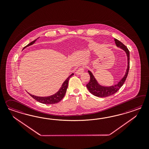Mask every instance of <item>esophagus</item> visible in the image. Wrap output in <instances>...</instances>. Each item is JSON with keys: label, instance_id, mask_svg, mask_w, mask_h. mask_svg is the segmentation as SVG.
I'll use <instances>...</instances> for the list:
<instances>
[{"label": "esophagus", "instance_id": "obj_1", "mask_svg": "<svg viewBox=\"0 0 149 149\" xmlns=\"http://www.w3.org/2000/svg\"><path fill=\"white\" fill-rule=\"evenodd\" d=\"M84 72V69L82 68V67H81V68H79L77 70V71L75 72V74L77 75H80L81 74H82Z\"/></svg>", "mask_w": 149, "mask_h": 149}]
</instances>
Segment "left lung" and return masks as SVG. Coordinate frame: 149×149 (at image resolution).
Listing matches in <instances>:
<instances>
[{"label": "left lung", "instance_id": "obj_1", "mask_svg": "<svg viewBox=\"0 0 149 149\" xmlns=\"http://www.w3.org/2000/svg\"><path fill=\"white\" fill-rule=\"evenodd\" d=\"M114 41L117 47L123 50L126 54L127 58V68L126 71L123 77H122V79H120L117 84L111 86H103L99 84L92 74V72L88 70V72L90 76V80L86 85V87L91 94L98 97L103 98L108 97L117 92L123 85L128 75L130 68V51L128 50L126 46L123 44H122L121 41L115 38L114 39Z\"/></svg>", "mask_w": 149, "mask_h": 149}]
</instances>
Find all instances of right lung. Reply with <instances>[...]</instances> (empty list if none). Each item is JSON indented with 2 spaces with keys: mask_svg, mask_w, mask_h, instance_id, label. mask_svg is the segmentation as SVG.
I'll use <instances>...</instances> for the list:
<instances>
[{
  "mask_svg": "<svg viewBox=\"0 0 149 149\" xmlns=\"http://www.w3.org/2000/svg\"><path fill=\"white\" fill-rule=\"evenodd\" d=\"M39 38H38L35 40L33 41L32 42H30L29 44H28L27 46H26L23 49V50L26 49L27 47H28V46H29L31 45H33V44H34L36 41ZM73 75H74V73H72L67 78V79L63 82L62 86L60 87L59 90L56 93H55L54 94V95H49V96H46V97H39V96H36V95H32V94H31V93H29L28 92V93L34 99H36V101H38V102H39L40 103H41L42 104H53L57 103H58L59 102H60L62 99H63L64 96L65 95V93L67 92V89L68 88V81H69V79L72 77Z\"/></svg>",
  "mask_w": 149,
  "mask_h": 149,
  "instance_id": "add662e5",
  "label": "right lung"
}]
</instances>
